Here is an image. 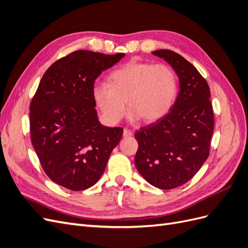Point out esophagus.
Returning a JSON list of instances; mask_svg holds the SVG:
<instances>
[{
	"mask_svg": "<svg viewBox=\"0 0 248 248\" xmlns=\"http://www.w3.org/2000/svg\"><path fill=\"white\" fill-rule=\"evenodd\" d=\"M132 136H133V132L131 130L124 129V131H123V137L124 138H129V137H132Z\"/></svg>",
	"mask_w": 248,
	"mask_h": 248,
	"instance_id": "esophagus-1",
	"label": "esophagus"
}]
</instances>
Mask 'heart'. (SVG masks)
I'll use <instances>...</instances> for the list:
<instances>
[{
    "label": "heart",
    "mask_w": 248,
    "mask_h": 248,
    "mask_svg": "<svg viewBox=\"0 0 248 248\" xmlns=\"http://www.w3.org/2000/svg\"><path fill=\"white\" fill-rule=\"evenodd\" d=\"M177 93L178 78L171 67L136 60L112 71L109 84H97L93 88L96 106L109 124L123 118L126 101L132 120L158 121L171 108Z\"/></svg>",
    "instance_id": "1"
}]
</instances>
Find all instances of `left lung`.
Masks as SVG:
<instances>
[{"instance_id": "left-lung-1", "label": "left lung", "mask_w": 248, "mask_h": 248, "mask_svg": "<svg viewBox=\"0 0 248 248\" xmlns=\"http://www.w3.org/2000/svg\"><path fill=\"white\" fill-rule=\"evenodd\" d=\"M179 78L175 103L158 121L141 127L136 167L146 181L160 189L185 184L207 160L214 115L206 79L191 63L169 49L154 50Z\"/></svg>"}]
</instances>
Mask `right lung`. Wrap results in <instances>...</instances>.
Segmentation results:
<instances>
[{"instance_id": "1", "label": "right lung", "mask_w": 248, "mask_h": 248, "mask_svg": "<svg viewBox=\"0 0 248 248\" xmlns=\"http://www.w3.org/2000/svg\"><path fill=\"white\" fill-rule=\"evenodd\" d=\"M125 54L77 50L43 74L30 106L32 145L48 178L79 191L93 186L122 138L121 127L102 125L95 109V79Z\"/></svg>"}]
</instances>
